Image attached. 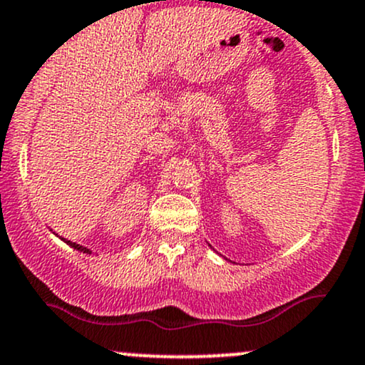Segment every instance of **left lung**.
<instances>
[{
  "label": "left lung",
  "mask_w": 365,
  "mask_h": 365,
  "mask_svg": "<svg viewBox=\"0 0 365 365\" xmlns=\"http://www.w3.org/2000/svg\"><path fill=\"white\" fill-rule=\"evenodd\" d=\"M209 247H211V245H209ZM211 249H212V247H211ZM212 250H215V249H212ZM226 261H228V259H226Z\"/></svg>",
  "instance_id": "8db88e82"
}]
</instances>
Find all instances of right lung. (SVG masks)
<instances>
[{"instance_id":"add662e5","label":"right lung","mask_w":365,"mask_h":365,"mask_svg":"<svg viewBox=\"0 0 365 365\" xmlns=\"http://www.w3.org/2000/svg\"><path fill=\"white\" fill-rule=\"evenodd\" d=\"M54 233V232H53ZM54 235H56V233H54ZM58 237V235H56ZM63 242H65L66 245H70L72 247V249H75V250H78V252H83V254H92V250L91 249H87V247H83V245H78V244H75V242H70V240H66V238H61Z\"/></svg>"}]
</instances>
